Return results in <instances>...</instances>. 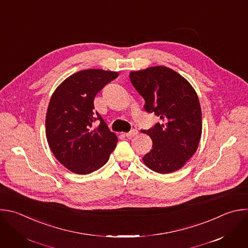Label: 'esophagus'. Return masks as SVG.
<instances>
[{
  "label": "esophagus",
  "instance_id": "1",
  "mask_svg": "<svg viewBox=\"0 0 248 248\" xmlns=\"http://www.w3.org/2000/svg\"><path fill=\"white\" fill-rule=\"evenodd\" d=\"M137 134H138V130H137V129H132V130H130L129 132L124 133V135H125L126 137H128V138L133 137V136H136Z\"/></svg>",
  "mask_w": 248,
  "mask_h": 248
}]
</instances>
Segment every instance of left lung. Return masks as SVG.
Returning a JSON list of instances; mask_svg holds the SVG:
<instances>
[{"label": "left lung", "instance_id": "obj_1", "mask_svg": "<svg viewBox=\"0 0 248 248\" xmlns=\"http://www.w3.org/2000/svg\"><path fill=\"white\" fill-rule=\"evenodd\" d=\"M129 78L145 100L144 109L161 121L141 130L153 141L143 162L161 174L180 170L196 153L202 137V109L196 91L184 77L166 66L132 71Z\"/></svg>", "mask_w": 248, "mask_h": 248}]
</instances>
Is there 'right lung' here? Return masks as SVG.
<instances>
[{
  "label": "right lung",
  "mask_w": 248,
  "mask_h": 248,
  "mask_svg": "<svg viewBox=\"0 0 248 248\" xmlns=\"http://www.w3.org/2000/svg\"><path fill=\"white\" fill-rule=\"evenodd\" d=\"M118 72L88 69L77 72L56 88L46 117V135L56 159L70 171L89 174L108 161L118 137L94 112L95 95ZM101 124L93 129V123Z\"/></svg>",
  "instance_id": "obj_1"
}]
</instances>
